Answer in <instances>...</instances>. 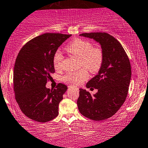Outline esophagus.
<instances>
[{"label":"esophagus","instance_id":"34e87169","mask_svg":"<svg viewBox=\"0 0 148 148\" xmlns=\"http://www.w3.org/2000/svg\"><path fill=\"white\" fill-rule=\"evenodd\" d=\"M68 89H76V90H78V88L72 87V86H68Z\"/></svg>","mask_w":148,"mask_h":148}]
</instances>
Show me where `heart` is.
Segmentation results:
<instances>
[{
    "label": "heart",
    "instance_id": "obj_1",
    "mask_svg": "<svg viewBox=\"0 0 148 148\" xmlns=\"http://www.w3.org/2000/svg\"><path fill=\"white\" fill-rule=\"evenodd\" d=\"M65 50L70 55L79 58L80 65L85 68L67 73L63 77V80L65 83L74 86L79 85L89 78L87 69L91 73H96L103 65L104 58L103 50L100 47L93 46L92 43L88 40L80 38L75 39L68 44ZM63 57L60 51L55 52L52 59L55 69L61 68Z\"/></svg>",
    "mask_w": 148,
    "mask_h": 148
}]
</instances>
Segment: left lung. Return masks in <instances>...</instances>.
Masks as SVG:
<instances>
[{
	"label": "left lung",
	"instance_id": "obj_1",
	"mask_svg": "<svg viewBox=\"0 0 148 148\" xmlns=\"http://www.w3.org/2000/svg\"><path fill=\"white\" fill-rule=\"evenodd\" d=\"M99 42L104 52V63L98 74L87 83L98 92L91 96L80 89L77 100L82 115L95 121L104 120L117 113L128 93L131 78V65L123 46L107 33H85L80 35Z\"/></svg>",
	"mask_w": 148,
	"mask_h": 148
}]
</instances>
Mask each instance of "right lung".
Wrapping results in <instances>:
<instances>
[{"label": "right lung", "instance_id": "obj_1", "mask_svg": "<svg viewBox=\"0 0 148 148\" xmlns=\"http://www.w3.org/2000/svg\"><path fill=\"white\" fill-rule=\"evenodd\" d=\"M72 35L44 33L29 41L17 56L14 69L15 98L29 118L47 122L59 115V104L67 86L59 83L47 89L50 74L55 73L52 59L58 48Z\"/></svg>", "mask_w": 148, "mask_h": 148}]
</instances>
